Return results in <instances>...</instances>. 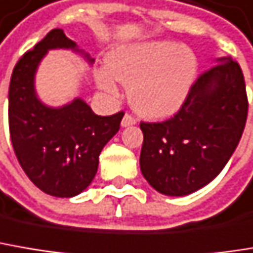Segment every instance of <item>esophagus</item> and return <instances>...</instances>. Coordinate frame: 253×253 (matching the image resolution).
I'll return each instance as SVG.
<instances>
[{"label":"esophagus","mask_w":253,"mask_h":253,"mask_svg":"<svg viewBox=\"0 0 253 253\" xmlns=\"http://www.w3.org/2000/svg\"><path fill=\"white\" fill-rule=\"evenodd\" d=\"M136 123V119L130 114V113H126L125 114V117H123V120H122V126L127 127V126H133Z\"/></svg>","instance_id":"obj_1"}]
</instances>
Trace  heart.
Returning a JSON list of instances; mask_svg holds the SVG:
<instances>
[{"mask_svg": "<svg viewBox=\"0 0 253 253\" xmlns=\"http://www.w3.org/2000/svg\"><path fill=\"white\" fill-rule=\"evenodd\" d=\"M107 71L108 74L104 71L97 74L101 89L117 95L114 78L130 86V103L140 116L165 119L184 103L194 81L197 60L184 46L150 42L113 52L107 58Z\"/></svg>", "mask_w": 253, "mask_h": 253, "instance_id": "1", "label": "heart"}]
</instances>
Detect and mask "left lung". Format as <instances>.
Wrapping results in <instances>:
<instances>
[{
  "label": "left lung",
  "mask_w": 253,
  "mask_h": 253,
  "mask_svg": "<svg viewBox=\"0 0 253 253\" xmlns=\"http://www.w3.org/2000/svg\"><path fill=\"white\" fill-rule=\"evenodd\" d=\"M248 105L239 63L220 59L197 78L172 117L140 123V169L146 181L165 195L191 194L207 185L236 149Z\"/></svg>",
  "instance_id": "left-lung-1"
}]
</instances>
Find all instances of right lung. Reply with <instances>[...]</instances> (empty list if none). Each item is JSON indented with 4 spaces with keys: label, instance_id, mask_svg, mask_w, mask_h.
Segmentation results:
<instances>
[{
    "label": "right lung",
    "instance_id": "obj_1",
    "mask_svg": "<svg viewBox=\"0 0 253 253\" xmlns=\"http://www.w3.org/2000/svg\"><path fill=\"white\" fill-rule=\"evenodd\" d=\"M75 47L62 29L50 30L12 69L8 89V127L12 149L26 175L43 193L74 197L98 169V156L119 131L123 111L97 116L82 100L62 108L42 104L35 92V72L49 49Z\"/></svg>",
    "mask_w": 253,
    "mask_h": 253
}]
</instances>
